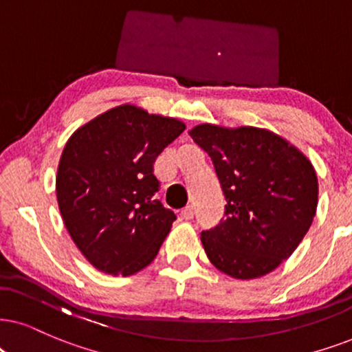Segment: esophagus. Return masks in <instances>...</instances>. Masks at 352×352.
<instances>
[{"label":"esophagus","instance_id":"obj_1","mask_svg":"<svg viewBox=\"0 0 352 352\" xmlns=\"http://www.w3.org/2000/svg\"><path fill=\"white\" fill-rule=\"evenodd\" d=\"M193 216H195V209H193V206H186V208H184L182 209V217H184V219H193Z\"/></svg>","mask_w":352,"mask_h":352}]
</instances>
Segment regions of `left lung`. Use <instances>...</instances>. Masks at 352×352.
<instances>
[{
  "label": "left lung",
  "instance_id": "8db88e82",
  "mask_svg": "<svg viewBox=\"0 0 352 352\" xmlns=\"http://www.w3.org/2000/svg\"><path fill=\"white\" fill-rule=\"evenodd\" d=\"M190 135L211 157L228 201L224 219L201 232L209 261L235 279L274 271L312 226L318 203L314 166L261 128L204 123Z\"/></svg>",
  "mask_w": 352,
  "mask_h": 352
}]
</instances>
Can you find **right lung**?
Instances as JSON below:
<instances>
[{
    "label": "right lung",
    "instance_id": "obj_1",
    "mask_svg": "<svg viewBox=\"0 0 352 352\" xmlns=\"http://www.w3.org/2000/svg\"><path fill=\"white\" fill-rule=\"evenodd\" d=\"M185 124L124 104L71 135L56 173L61 217L86 260L107 274L131 276L157 255L177 219L155 199L157 155Z\"/></svg>",
    "mask_w": 352,
    "mask_h": 352
}]
</instances>
